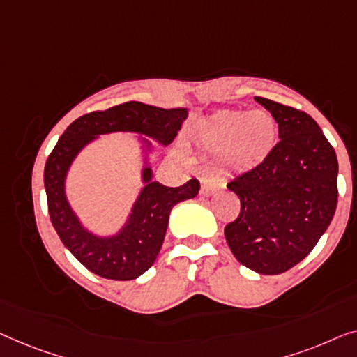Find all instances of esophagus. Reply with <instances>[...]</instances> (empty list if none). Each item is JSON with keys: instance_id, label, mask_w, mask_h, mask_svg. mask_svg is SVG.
Masks as SVG:
<instances>
[{"instance_id": "esophagus-1", "label": "esophagus", "mask_w": 357, "mask_h": 357, "mask_svg": "<svg viewBox=\"0 0 357 357\" xmlns=\"http://www.w3.org/2000/svg\"><path fill=\"white\" fill-rule=\"evenodd\" d=\"M218 190L217 183H213L212 179H204L200 183V194L202 195H213Z\"/></svg>"}]
</instances>
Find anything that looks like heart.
<instances>
[{
    "label": "heart",
    "instance_id": "1",
    "mask_svg": "<svg viewBox=\"0 0 357 357\" xmlns=\"http://www.w3.org/2000/svg\"><path fill=\"white\" fill-rule=\"evenodd\" d=\"M277 124L264 112L222 109L205 119L200 142L229 169L245 173L262 165L277 144Z\"/></svg>",
    "mask_w": 357,
    "mask_h": 357
}]
</instances>
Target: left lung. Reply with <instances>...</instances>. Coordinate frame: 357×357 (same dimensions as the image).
<instances>
[{
    "instance_id": "obj_1",
    "label": "left lung",
    "mask_w": 357,
    "mask_h": 357,
    "mask_svg": "<svg viewBox=\"0 0 357 357\" xmlns=\"http://www.w3.org/2000/svg\"><path fill=\"white\" fill-rule=\"evenodd\" d=\"M278 123L280 142L257 168L228 189L241 200L225 238L238 262L260 275H280L307 257L333 218L338 160L307 113L255 97Z\"/></svg>"
}]
</instances>
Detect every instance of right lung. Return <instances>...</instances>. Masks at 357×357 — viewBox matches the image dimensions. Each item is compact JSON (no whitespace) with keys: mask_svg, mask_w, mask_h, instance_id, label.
Listing matches in <instances>:
<instances>
[{"mask_svg":"<svg viewBox=\"0 0 357 357\" xmlns=\"http://www.w3.org/2000/svg\"><path fill=\"white\" fill-rule=\"evenodd\" d=\"M185 118V108L165 109L128 102L77 118L54 145L43 173L50 218L63 244L92 273L108 280L128 281L147 272L162 249L173 207L195 197L200 184L197 179H190L179 188H167L153 181L147 160L152 142L140 137L145 153L144 188L123 228L116 234L98 236L84 227L66 197V176L74 158L98 135L112 132H135L168 145L176 137Z\"/></svg>","mask_w":357,"mask_h":357,"instance_id":"right-lung-1","label":"right lung"}]
</instances>
